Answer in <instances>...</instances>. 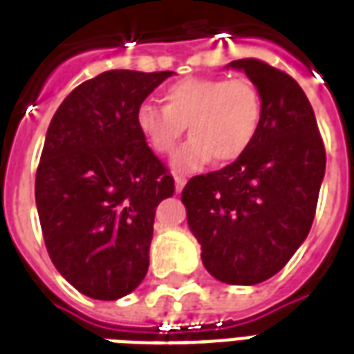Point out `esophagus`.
Returning <instances> with one entry per match:
<instances>
[{"mask_svg": "<svg viewBox=\"0 0 354 354\" xmlns=\"http://www.w3.org/2000/svg\"><path fill=\"white\" fill-rule=\"evenodd\" d=\"M185 182H187V178H185L184 174H176V176H174V184H176V192H182V189H184Z\"/></svg>", "mask_w": 354, "mask_h": 354, "instance_id": "1", "label": "esophagus"}]
</instances>
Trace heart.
<instances>
[{
    "instance_id": "1",
    "label": "heart",
    "mask_w": 354,
    "mask_h": 354,
    "mask_svg": "<svg viewBox=\"0 0 354 354\" xmlns=\"http://www.w3.org/2000/svg\"><path fill=\"white\" fill-rule=\"evenodd\" d=\"M165 106L140 104L136 124L157 155H170L185 127L192 138L174 157L178 170H197L208 161H237L252 146L261 123V96L250 80L184 77L162 91Z\"/></svg>"
}]
</instances>
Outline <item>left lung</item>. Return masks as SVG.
Returning a JSON list of instances; mask_svg holds the SVG:
<instances>
[{
    "label": "left lung",
    "mask_w": 354,
    "mask_h": 354,
    "mask_svg": "<svg viewBox=\"0 0 354 354\" xmlns=\"http://www.w3.org/2000/svg\"><path fill=\"white\" fill-rule=\"evenodd\" d=\"M261 96V123L243 157L185 184L187 223L214 279L258 284L288 263L311 230L326 149L294 77L258 58L233 60Z\"/></svg>",
    "instance_id": "8db88e82"
}]
</instances>
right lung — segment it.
Returning <instances> with one entry per match:
<instances>
[{
	"instance_id": "right-lung-1",
	"label": "right lung",
	"mask_w": 354,
	"mask_h": 354,
	"mask_svg": "<svg viewBox=\"0 0 354 354\" xmlns=\"http://www.w3.org/2000/svg\"><path fill=\"white\" fill-rule=\"evenodd\" d=\"M172 72L109 70L81 83L50 119L35 205L58 273L94 299L144 281L155 208L174 178L136 124V109Z\"/></svg>"
}]
</instances>
